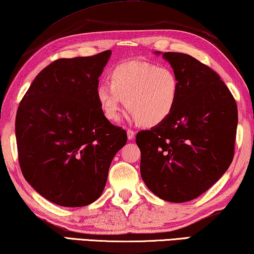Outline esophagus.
Returning a JSON list of instances; mask_svg holds the SVG:
<instances>
[{"instance_id":"34e87169","label":"esophagus","mask_w":254,"mask_h":254,"mask_svg":"<svg viewBox=\"0 0 254 254\" xmlns=\"http://www.w3.org/2000/svg\"><path fill=\"white\" fill-rule=\"evenodd\" d=\"M127 139H128V140H133L135 133H134V131L127 130Z\"/></svg>"}]
</instances>
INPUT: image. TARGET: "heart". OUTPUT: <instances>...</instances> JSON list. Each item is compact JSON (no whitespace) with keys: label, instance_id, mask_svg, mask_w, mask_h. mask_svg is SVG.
<instances>
[{"label":"heart","instance_id":"heart-1","mask_svg":"<svg viewBox=\"0 0 254 254\" xmlns=\"http://www.w3.org/2000/svg\"><path fill=\"white\" fill-rule=\"evenodd\" d=\"M109 85L96 89V99L109 122L120 120L124 101L134 122L146 127L164 123L179 99V77L171 67L151 63L127 62L113 67L108 73Z\"/></svg>","mask_w":254,"mask_h":254}]
</instances>
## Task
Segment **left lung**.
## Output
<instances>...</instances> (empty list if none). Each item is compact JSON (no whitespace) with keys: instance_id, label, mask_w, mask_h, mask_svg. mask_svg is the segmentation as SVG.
Listing matches in <instances>:
<instances>
[{"instance_id":"1","label":"left lung","mask_w":254,"mask_h":254,"mask_svg":"<svg viewBox=\"0 0 254 254\" xmlns=\"http://www.w3.org/2000/svg\"><path fill=\"white\" fill-rule=\"evenodd\" d=\"M180 82L175 112L161 126L140 131V173L146 186L172 203L191 200L213 186L234 157L237 106L220 76L194 57L155 51Z\"/></svg>"}]
</instances>
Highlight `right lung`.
Here are the masks:
<instances>
[{
    "label": "right lung",
    "mask_w": 254,
    "mask_h": 254,
    "mask_svg": "<svg viewBox=\"0 0 254 254\" xmlns=\"http://www.w3.org/2000/svg\"><path fill=\"white\" fill-rule=\"evenodd\" d=\"M111 55L56 60L35 77L18 107L21 172L57 205L85 206L99 198L113 158L127 143V132L105 119L96 99Z\"/></svg>",
    "instance_id": "1"
}]
</instances>
